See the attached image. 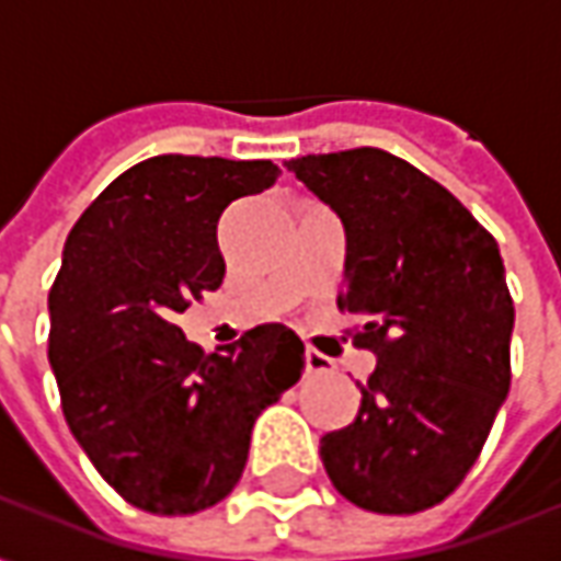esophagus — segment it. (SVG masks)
Returning a JSON list of instances; mask_svg holds the SVG:
<instances>
[{"label": "esophagus", "mask_w": 561, "mask_h": 561, "mask_svg": "<svg viewBox=\"0 0 561 561\" xmlns=\"http://www.w3.org/2000/svg\"><path fill=\"white\" fill-rule=\"evenodd\" d=\"M306 369H309V373H330V369H333V360H330V357H324L321 352L306 348Z\"/></svg>", "instance_id": "34e87169"}]
</instances>
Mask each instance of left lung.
<instances>
[{
    "label": "left lung",
    "mask_w": 561,
    "mask_h": 561,
    "mask_svg": "<svg viewBox=\"0 0 561 561\" xmlns=\"http://www.w3.org/2000/svg\"><path fill=\"white\" fill-rule=\"evenodd\" d=\"M345 228L340 309L364 318L376 354L348 426L321 462L376 514L438 505L469 474L511 388L514 304L499 245L409 161L360 147L288 161Z\"/></svg>",
    "instance_id": "obj_1"
}]
</instances>
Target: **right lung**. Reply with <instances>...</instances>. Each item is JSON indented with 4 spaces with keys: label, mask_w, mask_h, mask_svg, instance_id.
Listing matches in <instances>:
<instances>
[{
    "label": "right lung",
    "mask_w": 561,
    "mask_h": 561,
    "mask_svg": "<svg viewBox=\"0 0 561 561\" xmlns=\"http://www.w3.org/2000/svg\"><path fill=\"white\" fill-rule=\"evenodd\" d=\"M279 173L264 159L156 156L119 173L68 233L47 357L71 435L140 511L221 502L257 414L304 376V342L285 324L249 330L225 354H204L173 324L225 279V207Z\"/></svg>",
    "instance_id": "1"
}]
</instances>
